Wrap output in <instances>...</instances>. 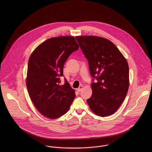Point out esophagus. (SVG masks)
<instances>
[{"label":"esophagus","mask_w":152,"mask_h":152,"mask_svg":"<svg viewBox=\"0 0 152 152\" xmlns=\"http://www.w3.org/2000/svg\"><path fill=\"white\" fill-rule=\"evenodd\" d=\"M83 88V87L82 86H80V87H79V88H77V91H78V92H80V91H81L82 90Z\"/></svg>","instance_id":"esophagus-1"}]
</instances>
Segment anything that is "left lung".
Segmentation results:
<instances>
[{
	"label": "left lung",
	"instance_id": "left-lung-1",
	"mask_svg": "<svg viewBox=\"0 0 152 152\" xmlns=\"http://www.w3.org/2000/svg\"><path fill=\"white\" fill-rule=\"evenodd\" d=\"M75 39L88 60L93 78L92 94L87 103L96 115H111L122 105L128 91V62L108 39L94 36H77ZM94 79L97 80L95 83Z\"/></svg>",
	"mask_w": 152,
	"mask_h": 152
}]
</instances>
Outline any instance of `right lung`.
<instances>
[{
  "label": "right lung",
  "instance_id": "add662e5",
  "mask_svg": "<svg viewBox=\"0 0 152 152\" xmlns=\"http://www.w3.org/2000/svg\"><path fill=\"white\" fill-rule=\"evenodd\" d=\"M78 48L72 36L53 37L40 44L29 58L28 92L36 108L49 119L64 115L75 98L74 89L65 78L64 84H60V77L64 76L65 61Z\"/></svg>",
  "mask_w": 152,
  "mask_h": 152
}]
</instances>
